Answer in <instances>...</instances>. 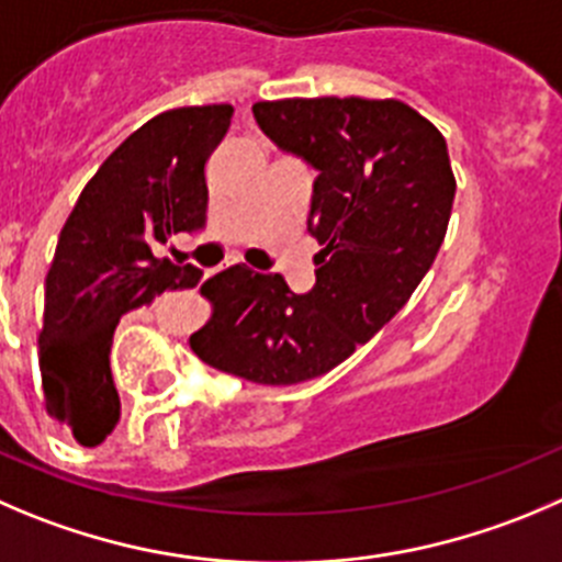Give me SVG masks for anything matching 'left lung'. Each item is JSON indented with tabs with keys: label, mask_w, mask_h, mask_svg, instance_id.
I'll list each match as a JSON object with an SVG mask.
<instances>
[{
	"label": "left lung",
	"mask_w": 562,
	"mask_h": 562,
	"mask_svg": "<svg viewBox=\"0 0 562 562\" xmlns=\"http://www.w3.org/2000/svg\"><path fill=\"white\" fill-rule=\"evenodd\" d=\"M254 115L317 170V284L295 295L278 272L228 267L201 286L212 314L190 347L228 375L292 386L339 367L408 303L445 243L456 173L445 135L405 101H256Z\"/></svg>",
	"instance_id": "1"
}]
</instances>
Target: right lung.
<instances>
[{"mask_svg": "<svg viewBox=\"0 0 562 562\" xmlns=\"http://www.w3.org/2000/svg\"><path fill=\"white\" fill-rule=\"evenodd\" d=\"M232 115V104L159 112L101 162L63 226L46 276L37 364L46 414L77 445L99 447L121 419L110 370L117 319L201 281V270L157 259L151 248L206 223L204 168Z\"/></svg>", "mask_w": 562, "mask_h": 562, "instance_id": "obj_1", "label": "right lung"}]
</instances>
